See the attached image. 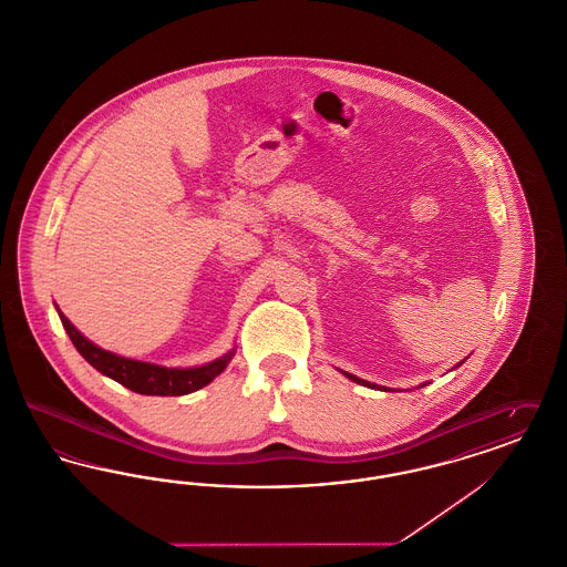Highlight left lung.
<instances>
[{"instance_id":"left-lung-1","label":"left lung","mask_w":567,"mask_h":567,"mask_svg":"<svg viewBox=\"0 0 567 567\" xmlns=\"http://www.w3.org/2000/svg\"><path fill=\"white\" fill-rule=\"evenodd\" d=\"M465 363V359L463 361H458L457 365L455 368H458V365H463ZM453 368V370H455ZM344 377L349 378V380H352V382H357V384H363V386H370V389H378V391H393V389H386V386H380V384H377V382H370V380H363V378L354 377V374H349V372H344V370H340ZM430 382H423V384H419V386H427Z\"/></svg>"}]
</instances>
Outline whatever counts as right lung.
I'll return each mask as SVG.
<instances>
[{"instance_id": "add662e5", "label": "right lung", "mask_w": 567, "mask_h": 567, "mask_svg": "<svg viewBox=\"0 0 567 567\" xmlns=\"http://www.w3.org/2000/svg\"><path fill=\"white\" fill-rule=\"evenodd\" d=\"M56 315L63 323V329L68 331L72 344L76 347V351L104 377L116 380L118 384L127 386L130 391L140 393V395H187L193 393L206 384H210L225 368L227 363L234 359L236 347L231 351L216 357L215 361L204 363V365H195V368H165L157 363H148V361H137L130 357H121L116 352L106 351L97 344H93L89 338H84L81 331L70 323V319L59 310V306L54 303Z\"/></svg>"}]
</instances>
